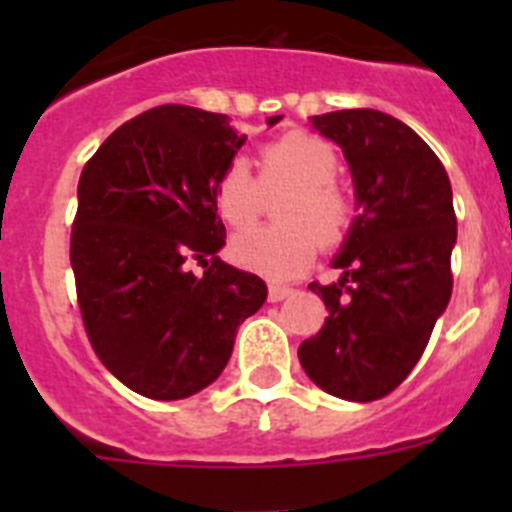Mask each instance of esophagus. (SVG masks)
Instances as JSON below:
<instances>
[{"label": "esophagus", "instance_id": "esophagus-1", "mask_svg": "<svg viewBox=\"0 0 512 512\" xmlns=\"http://www.w3.org/2000/svg\"><path fill=\"white\" fill-rule=\"evenodd\" d=\"M295 289L287 287V284H269V302H282L292 295Z\"/></svg>", "mask_w": 512, "mask_h": 512}]
</instances>
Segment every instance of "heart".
<instances>
[{"instance_id": "1", "label": "heart", "mask_w": 512, "mask_h": 512, "mask_svg": "<svg viewBox=\"0 0 512 512\" xmlns=\"http://www.w3.org/2000/svg\"><path fill=\"white\" fill-rule=\"evenodd\" d=\"M341 161L320 135L287 133L261 148L256 176L243 161H230L212 187L217 215L235 230L253 225L274 197L277 225L238 235L233 259L271 279L297 277L315 259L318 243L333 248L354 225V200L336 182Z\"/></svg>"}]
</instances>
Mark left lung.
Listing matches in <instances>:
<instances>
[{"mask_svg":"<svg viewBox=\"0 0 512 512\" xmlns=\"http://www.w3.org/2000/svg\"><path fill=\"white\" fill-rule=\"evenodd\" d=\"M312 125L343 148L361 212L333 261L343 277L310 284L328 318L297 356L328 395L372 402L408 379L451 300V182L428 143L392 115L338 110Z\"/></svg>","mask_w":512,"mask_h":512,"instance_id":"8db88e82","label":"left lung"}]
</instances>
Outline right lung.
Wrapping results in <instances>:
<instances>
[{"label": "right lung", "instance_id": "1", "mask_svg": "<svg viewBox=\"0 0 512 512\" xmlns=\"http://www.w3.org/2000/svg\"><path fill=\"white\" fill-rule=\"evenodd\" d=\"M243 143L225 115L161 104L122 122L81 171L71 225L81 323L99 361L138 395L205 390L238 325L264 305V279L217 259L225 225L212 187Z\"/></svg>", "mask_w": 512, "mask_h": 512}]
</instances>
